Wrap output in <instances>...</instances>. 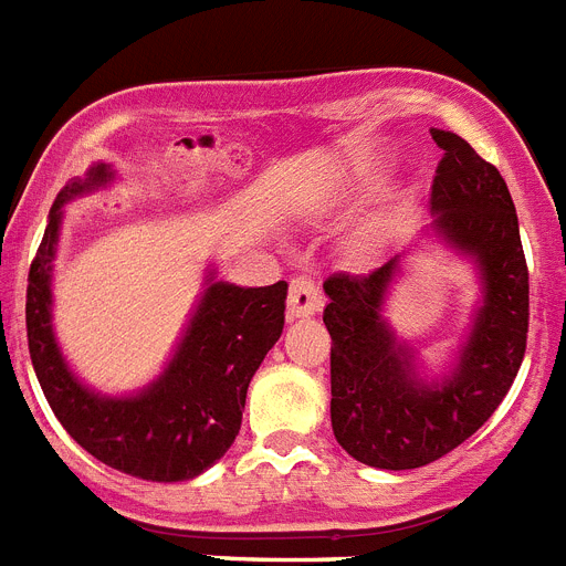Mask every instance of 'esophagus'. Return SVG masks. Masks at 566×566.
<instances>
[{"label": "esophagus", "mask_w": 566, "mask_h": 566, "mask_svg": "<svg viewBox=\"0 0 566 566\" xmlns=\"http://www.w3.org/2000/svg\"><path fill=\"white\" fill-rule=\"evenodd\" d=\"M319 306H323V294H319L317 283L312 277H294L292 289H289V314L308 317V314L319 312Z\"/></svg>", "instance_id": "34e87169"}]
</instances>
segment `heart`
I'll list each match as a JSON object with an SVG mask.
<instances>
[{
    "label": "heart",
    "instance_id": "b5f03b06",
    "mask_svg": "<svg viewBox=\"0 0 566 566\" xmlns=\"http://www.w3.org/2000/svg\"><path fill=\"white\" fill-rule=\"evenodd\" d=\"M371 243H374V240H371V238H365V240H359V249H363V252H368V249H371Z\"/></svg>",
    "mask_w": 566,
    "mask_h": 566
}]
</instances>
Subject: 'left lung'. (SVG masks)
<instances>
[{
	"instance_id": "obj_1",
	"label": "left lung",
	"mask_w": 566,
	"mask_h": 566,
	"mask_svg": "<svg viewBox=\"0 0 566 566\" xmlns=\"http://www.w3.org/2000/svg\"><path fill=\"white\" fill-rule=\"evenodd\" d=\"M442 161L431 187L433 229L482 269L484 303L453 374L417 379L413 359L382 319L399 258L368 274L323 283L332 334V428L357 462L382 470L431 464L493 417L522 368L530 323V274L507 184L464 138L431 129Z\"/></svg>"
}]
</instances>
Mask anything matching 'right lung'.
<instances>
[{
  "label": "right lung",
  "mask_w": 566,
  "mask_h": 566,
  "mask_svg": "<svg viewBox=\"0 0 566 566\" xmlns=\"http://www.w3.org/2000/svg\"><path fill=\"white\" fill-rule=\"evenodd\" d=\"M109 178V167L98 164L84 181H70L53 201L28 274L30 359L50 408L84 451L147 482H184L232 448L249 382L283 332L289 283L280 280L260 289L209 283L172 363L147 391L127 399L87 391L67 371L50 328V260L64 203Z\"/></svg>",
  "instance_id": "right-lung-1"
}]
</instances>
